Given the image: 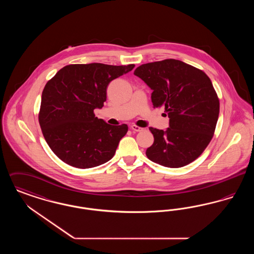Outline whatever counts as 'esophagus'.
Wrapping results in <instances>:
<instances>
[{"instance_id":"1","label":"esophagus","mask_w":254,"mask_h":254,"mask_svg":"<svg viewBox=\"0 0 254 254\" xmlns=\"http://www.w3.org/2000/svg\"><path fill=\"white\" fill-rule=\"evenodd\" d=\"M130 128H131L132 130H134V131H136V132H139V131H143V130H144L143 127H140L136 126V125H132V126L130 127Z\"/></svg>"}]
</instances>
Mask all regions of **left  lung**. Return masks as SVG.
<instances>
[{"label": "left lung", "instance_id": "obj_1", "mask_svg": "<svg viewBox=\"0 0 254 254\" xmlns=\"http://www.w3.org/2000/svg\"><path fill=\"white\" fill-rule=\"evenodd\" d=\"M134 75L152 89L154 108H165L167 130L149 127L154 142L145 154L167 168H181L199 157L215 131L220 103L208 76L175 59L144 64Z\"/></svg>", "mask_w": 254, "mask_h": 254}]
</instances>
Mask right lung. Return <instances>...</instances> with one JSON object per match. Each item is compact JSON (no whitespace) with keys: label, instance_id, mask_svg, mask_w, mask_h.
<instances>
[{"label":"right lung","instance_id":"obj_1","mask_svg":"<svg viewBox=\"0 0 254 254\" xmlns=\"http://www.w3.org/2000/svg\"><path fill=\"white\" fill-rule=\"evenodd\" d=\"M135 65L100 63L68 64L51 78L42 93L39 123L51 150L65 164L90 169L114 156L127 126L95 117L107 101L109 83Z\"/></svg>","mask_w":254,"mask_h":254}]
</instances>
